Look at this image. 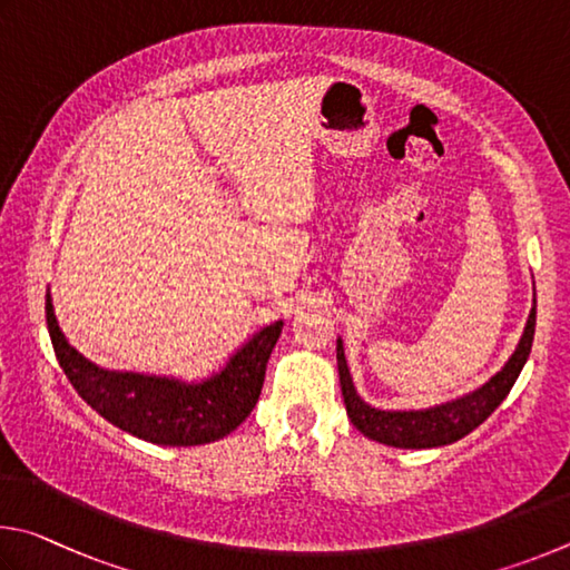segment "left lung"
I'll list each match as a JSON object with an SVG mask.
<instances>
[{
  "instance_id": "1",
  "label": "left lung",
  "mask_w": 570,
  "mask_h": 570,
  "mask_svg": "<svg viewBox=\"0 0 570 570\" xmlns=\"http://www.w3.org/2000/svg\"><path fill=\"white\" fill-rule=\"evenodd\" d=\"M535 333V305L528 315L525 331L518 343L511 361L503 365L501 373H495L483 387L458 397L453 403H443L428 411H377V407L361 401L355 393L351 371H347L343 341H337V371H341V387L345 397V411L353 425L363 435L373 438L377 443L393 448H438L461 441L468 433H473L498 405L511 393L513 383L521 375L523 365L531 355Z\"/></svg>"
}]
</instances>
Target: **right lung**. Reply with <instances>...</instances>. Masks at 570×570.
Segmentation results:
<instances>
[{"label": "right lung", "instance_id": "add662e5", "mask_svg": "<svg viewBox=\"0 0 570 570\" xmlns=\"http://www.w3.org/2000/svg\"><path fill=\"white\" fill-rule=\"evenodd\" d=\"M47 327L55 355L79 397L119 431L157 445H203L233 433L253 413L269 353L283 331L273 323L255 333L223 371L203 383L105 371L67 343L47 293Z\"/></svg>", "mask_w": 570, "mask_h": 570}]
</instances>
